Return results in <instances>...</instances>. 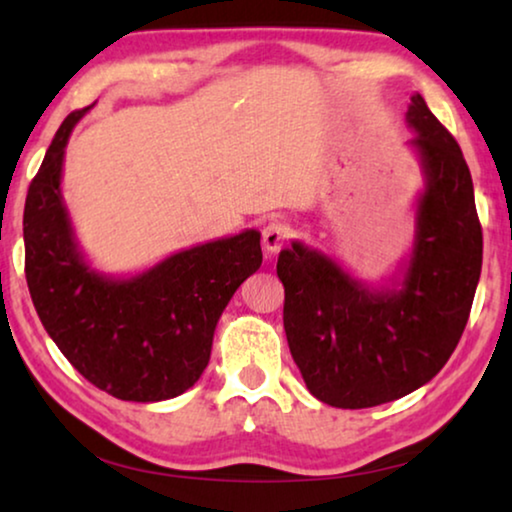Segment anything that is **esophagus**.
I'll return each mask as SVG.
<instances>
[{
	"instance_id": "esophagus-1",
	"label": "esophagus",
	"mask_w": 512,
	"mask_h": 512,
	"mask_svg": "<svg viewBox=\"0 0 512 512\" xmlns=\"http://www.w3.org/2000/svg\"><path fill=\"white\" fill-rule=\"evenodd\" d=\"M289 234H291L289 225L282 221H271L269 225H266L262 232V246L266 253H278V250L287 243Z\"/></svg>"
}]
</instances>
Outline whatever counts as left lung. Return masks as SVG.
I'll list each match as a JSON object with an SVG mask.
<instances>
[{"instance_id": "1", "label": "left lung", "mask_w": 512, "mask_h": 512, "mask_svg": "<svg viewBox=\"0 0 512 512\" xmlns=\"http://www.w3.org/2000/svg\"><path fill=\"white\" fill-rule=\"evenodd\" d=\"M405 123L424 191L401 273L373 287L303 241L278 257L291 358L312 396L335 408H373L435 378L456 351L481 278L483 232L460 145L419 93Z\"/></svg>"}]
</instances>
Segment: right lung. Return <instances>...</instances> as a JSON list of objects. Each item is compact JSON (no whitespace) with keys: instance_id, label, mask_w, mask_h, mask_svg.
<instances>
[{"instance_id":"obj_1","label":"right lung","mask_w":512,"mask_h":512,"mask_svg":"<svg viewBox=\"0 0 512 512\" xmlns=\"http://www.w3.org/2000/svg\"><path fill=\"white\" fill-rule=\"evenodd\" d=\"M91 107L63 120L29 186V294L47 335L88 383L123 401L175 399L202 376L218 319L262 266L259 232L198 243L127 278L93 269L61 191L68 139Z\"/></svg>"}]
</instances>
